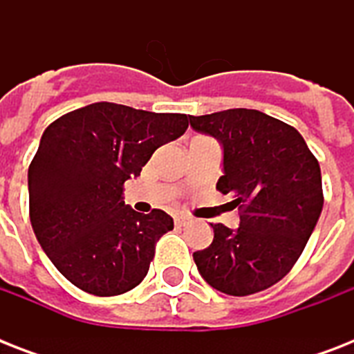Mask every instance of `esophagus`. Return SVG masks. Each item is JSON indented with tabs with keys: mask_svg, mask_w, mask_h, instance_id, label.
I'll return each instance as SVG.
<instances>
[{
	"mask_svg": "<svg viewBox=\"0 0 354 354\" xmlns=\"http://www.w3.org/2000/svg\"><path fill=\"white\" fill-rule=\"evenodd\" d=\"M189 222H191V216H187V215L174 216V224H176V226H185V224H189Z\"/></svg>",
	"mask_w": 354,
	"mask_h": 354,
	"instance_id": "34e87169",
	"label": "esophagus"
}]
</instances>
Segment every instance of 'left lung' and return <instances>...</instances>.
Here are the masks:
<instances>
[{"instance_id":"1","label":"left lung","mask_w":354,"mask_h":354,"mask_svg":"<svg viewBox=\"0 0 354 354\" xmlns=\"http://www.w3.org/2000/svg\"><path fill=\"white\" fill-rule=\"evenodd\" d=\"M196 132L222 145L224 176L241 224H211L215 239L193 259L200 275L230 296H250L281 281L301 255L324 207L322 171L296 128L259 110L189 115Z\"/></svg>"}]
</instances>
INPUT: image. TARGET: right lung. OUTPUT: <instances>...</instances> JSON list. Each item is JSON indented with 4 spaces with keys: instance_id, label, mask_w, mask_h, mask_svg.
Instances as JSON below:
<instances>
[{
    "instance_id": "right-lung-1",
    "label": "right lung",
    "mask_w": 354,
    "mask_h": 354,
    "mask_svg": "<svg viewBox=\"0 0 354 354\" xmlns=\"http://www.w3.org/2000/svg\"><path fill=\"white\" fill-rule=\"evenodd\" d=\"M189 127L185 113L95 102L46 128L29 165V215L41 250L80 290L119 296L145 279L156 242L174 222L122 200L161 145Z\"/></svg>"
}]
</instances>
